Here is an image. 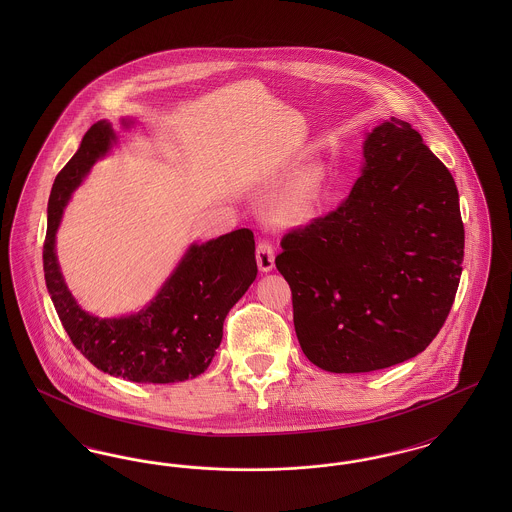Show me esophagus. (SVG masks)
Returning <instances> with one entry per match:
<instances>
[{
    "instance_id": "obj_1",
    "label": "esophagus",
    "mask_w": 512,
    "mask_h": 512,
    "mask_svg": "<svg viewBox=\"0 0 512 512\" xmlns=\"http://www.w3.org/2000/svg\"><path fill=\"white\" fill-rule=\"evenodd\" d=\"M255 257H257V265L263 270L268 272L274 268V245L267 242V240H261L257 244V251H255Z\"/></svg>"
}]
</instances>
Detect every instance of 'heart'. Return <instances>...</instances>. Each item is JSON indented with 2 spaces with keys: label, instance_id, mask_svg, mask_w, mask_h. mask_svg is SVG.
I'll return each instance as SVG.
<instances>
[{
  "label": "heart",
  "instance_id": "obj_1",
  "mask_svg": "<svg viewBox=\"0 0 512 512\" xmlns=\"http://www.w3.org/2000/svg\"><path fill=\"white\" fill-rule=\"evenodd\" d=\"M324 197V172L309 167L299 172L280 194L272 199L270 213L276 222L286 226H301L315 215Z\"/></svg>",
  "mask_w": 512,
  "mask_h": 512
}]
</instances>
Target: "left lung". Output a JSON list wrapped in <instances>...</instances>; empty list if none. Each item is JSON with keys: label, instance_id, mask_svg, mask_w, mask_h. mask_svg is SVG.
<instances>
[{"label": "left lung", "instance_id": "8db88e82", "mask_svg": "<svg viewBox=\"0 0 512 512\" xmlns=\"http://www.w3.org/2000/svg\"><path fill=\"white\" fill-rule=\"evenodd\" d=\"M280 245L276 268L307 359L338 374L399 365L432 343L453 307L459 192L413 126L391 117L368 134L365 169L338 209Z\"/></svg>", "mask_w": 512, "mask_h": 512}]
</instances>
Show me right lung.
Here are the masks:
<instances>
[{"mask_svg": "<svg viewBox=\"0 0 512 512\" xmlns=\"http://www.w3.org/2000/svg\"><path fill=\"white\" fill-rule=\"evenodd\" d=\"M113 140L111 124L96 122L55 178L44 242L46 286L74 347L96 368L138 384L184 382L211 365L224 318L257 276L253 232L240 228L192 245L163 290L138 315H88L76 305L59 272L55 232L74 188Z\"/></svg>", "mask_w": 512, "mask_h": 512, "instance_id": "add662e5", "label": "right lung"}]
</instances>
